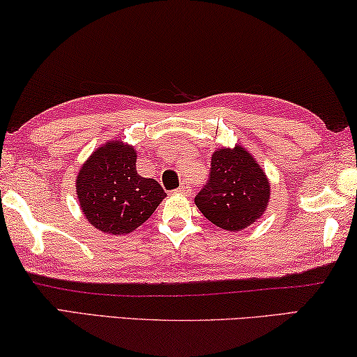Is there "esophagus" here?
Returning a JSON list of instances; mask_svg holds the SVG:
<instances>
[{"instance_id":"obj_1","label":"esophagus","mask_w":357,"mask_h":357,"mask_svg":"<svg viewBox=\"0 0 357 357\" xmlns=\"http://www.w3.org/2000/svg\"><path fill=\"white\" fill-rule=\"evenodd\" d=\"M176 192H179V194H183V195H189L190 194V188H189V185L183 184V185H179Z\"/></svg>"}]
</instances>
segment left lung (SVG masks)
I'll return each mask as SVG.
<instances>
[{
	"instance_id": "8db88e82",
	"label": "left lung",
	"mask_w": 357,
	"mask_h": 357,
	"mask_svg": "<svg viewBox=\"0 0 357 357\" xmlns=\"http://www.w3.org/2000/svg\"><path fill=\"white\" fill-rule=\"evenodd\" d=\"M268 199L270 184L264 169L250 152L236 146L214 152L209 179L197 194L195 205L218 227L240 231L262 216Z\"/></svg>"
}]
</instances>
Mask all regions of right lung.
I'll list each match as a JSON object with an SVG mask.
<instances>
[{
	"instance_id": "1",
	"label": "right lung",
	"mask_w": 357,
	"mask_h": 357,
	"mask_svg": "<svg viewBox=\"0 0 357 357\" xmlns=\"http://www.w3.org/2000/svg\"><path fill=\"white\" fill-rule=\"evenodd\" d=\"M84 216L93 227L126 235L151 218L167 194L152 178L137 173V152L119 141L90 155L76 179Z\"/></svg>"
}]
</instances>
